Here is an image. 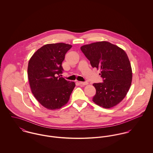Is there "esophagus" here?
Segmentation results:
<instances>
[{
	"instance_id": "esophagus-1",
	"label": "esophagus",
	"mask_w": 153,
	"mask_h": 153,
	"mask_svg": "<svg viewBox=\"0 0 153 153\" xmlns=\"http://www.w3.org/2000/svg\"><path fill=\"white\" fill-rule=\"evenodd\" d=\"M79 84L80 85H86L88 84L87 82H79Z\"/></svg>"
}]
</instances>
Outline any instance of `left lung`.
<instances>
[{"instance_id":"8db88e82","label":"left lung","mask_w":153,"mask_h":153,"mask_svg":"<svg viewBox=\"0 0 153 153\" xmlns=\"http://www.w3.org/2000/svg\"><path fill=\"white\" fill-rule=\"evenodd\" d=\"M81 50L92 68L101 69L103 82L94 83L96 94L92 101L105 108L120 102L127 95L132 81L131 64L126 52L108 42L85 45Z\"/></svg>"}]
</instances>
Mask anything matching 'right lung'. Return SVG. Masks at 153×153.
Listing matches in <instances>:
<instances>
[{
	"label": "right lung",
	"instance_id": "right-lung-1",
	"mask_svg": "<svg viewBox=\"0 0 153 153\" xmlns=\"http://www.w3.org/2000/svg\"><path fill=\"white\" fill-rule=\"evenodd\" d=\"M72 45L64 43L47 44L30 59L27 75L32 94L46 108L59 109L68 102L75 87L58 76L64 71L62 63Z\"/></svg>",
	"mask_w": 153,
	"mask_h": 153
}]
</instances>
